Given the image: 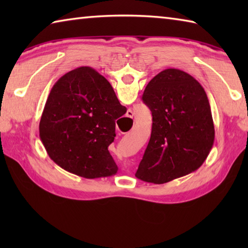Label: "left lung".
<instances>
[{
	"label": "left lung",
	"instance_id": "obj_1",
	"mask_svg": "<svg viewBox=\"0 0 248 248\" xmlns=\"http://www.w3.org/2000/svg\"><path fill=\"white\" fill-rule=\"evenodd\" d=\"M142 100L152 112V132L136 177L164 184L198 170L215 142L203 87L186 72L166 69L151 79Z\"/></svg>",
	"mask_w": 248,
	"mask_h": 248
}]
</instances>
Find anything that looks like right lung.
Returning <instances> with one entry per match:
<instances>
[{
  "label": "right lung",
  "instance_id": "add662e5",
  "mask_svg": "<svg viewBox=\"0 0 248 248\" xmlns=\"http://www.w3.org/2000/svg\"><path fill=\"white\" fill-rule=\"evenodd\" d=\"M127 108L106 78L90 66L70 71L50 91L39 124V137L50 158L85 178L118 170L108 146L116 137V119Z\"/></svg>",
  "mask_w": 248,
  "mask_h": 248
}]
</instances>
